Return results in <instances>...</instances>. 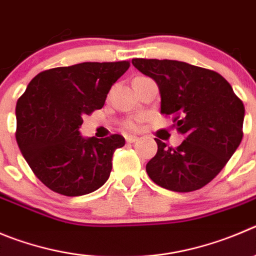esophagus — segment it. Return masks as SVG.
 Masks as SVG:
<instances>
[{
	"label": "esophagus",
	"instance_id": "1",
	"mask_svg": "<svg viewBox=\"0 0 256 256\" xmlns=\"http://www.w3.org/2000/svg\"><path fill=\"white\" fill-rule=\"evenodd\" d=\"M138 140H139V138H138V136H132V135L126 136V142H138Z\"/></svg>",
	"mask_w": 256,
	"mask_h": 256
}]
</instances>
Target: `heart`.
<instances>
[{
  "instance_id": "heart-1",
  "label": "heart",
  "mask_w": 256,
  "mask_h": 256,
  "mask_svg": "<svg viewBox=\"0 0 256 256\" xmlns=\"http://www.w3.org/2000/svg\"><path fill=\"white\" fill-rule=\"evenodd\" d=\"M140 124H142V120H140V118H131V120H128V122H126V126H128V128H131V130H138V128H140Z\"/></svg>"
}]
</instances>
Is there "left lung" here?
Instances as JSON below:
<instances>
[{
    "label": "left lung",
    "instance_id": "1",
    "mask_svg": "<svg viewBox=\"0 0 256 256\" xmlns=\"http://www.w3.org/2000/svg\"><path fill=\"white\" fill-rule=\"evenodd\" d=\"M156 82L160 112L172 114L186 140L176 148L155 139L158 152L146 164L152 182L174 192H192L210 183L242 140L245 107L221 74L178 60L132 59Z\"/></svg>",
    "mask_w": 256,
    "mask_h": 256
}]
</instances>
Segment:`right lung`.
I'll list each match as a JSON object with an SVG mask.
<instances>
[{
  "mask_svg": "<svg viewBox=\"0 0 256 256\" xmlns=\"http://www.w3.org/2000/svg\"><path fill=\"white\" fill-rule=\"evenodd\" d=\"M128 62L80 63L42 72L16 104V142L35 176L49 190L76 197L106 183L121 135L83 138V116L104 107Z\"/></svg>",
  "mask_w": 256,
  "mask_h": 256,
  "instance_id": "right-lung-1",
  "label": "right lung"
}]
</instances>
